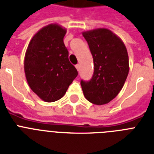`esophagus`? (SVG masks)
I'll return each instance as SVG.
<instances>
[{
    "mask_svg": "<svg viewBox=\"0 0 154 154\" xmlns=\"http://www.w3.org/2000/svg\"><path fill=\"white\" fill-rule=\"evenodd\" d=\"M75 67H76V69H77V71H79V64L75 65Z\"/></svg>",
    "mask_w": 154,
    "mask_h": 154,
    "instance_id": "obj_1",
    "label": "esophagus"
}]
</instances>
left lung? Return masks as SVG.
<instances>
[{
    "mask_svg": "<svg viewBox=\"0 0 154 154\" xmlns=\"http://www.w3.org/2000/svg\"><path fill=\"white\" fill-rule=\"evenodd\" d=\"M94 60L91 79L81 80L85 98L95 105L110 103L121 91L129 73V56L120 38L107 28L83 32Z\"/></svg>",
    "mask_w": 154,
    "mask_h": 154,
    "instance_id": "8db88e82",
    "label": "left lung"
}]
</instances>
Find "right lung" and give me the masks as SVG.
Listing matches in <instances>:
<instances>
[{"mask_svg": "<svg viewBox=\"0 0 154 154\" xmlns=\"http://www.w3.org/2000/svg\"><path fill=\"white\" fill-rule=\"evenodd\" d=\"M66 32L67 29L59 24H48L33 35L25 52L27 82L32 91L47 103L62 98L78 75L63 43Z\"/></svg>", "mask_w": 154, "mask_h": 154, "instance_id": "obj_1", "label": "right lung"}]
</instances>
